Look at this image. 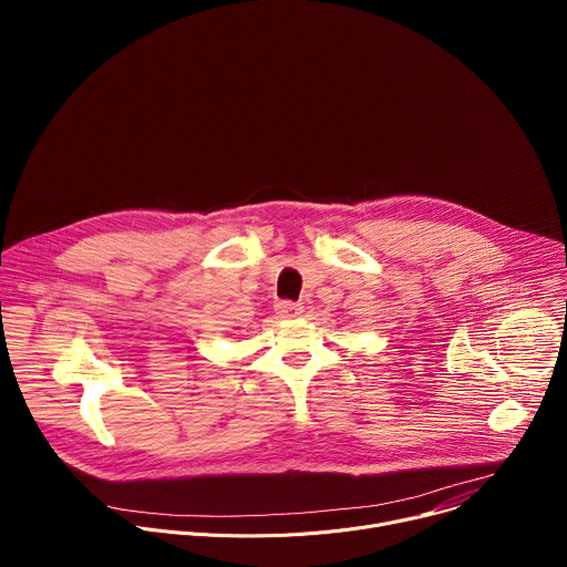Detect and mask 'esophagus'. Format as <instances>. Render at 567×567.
<instances>
[{
  "mask_svg": "<svg viewBox=\"0 0 567 567\" xmlns=\"http://www.w3.org/2000/svg\"><path fill=\"white\" fill-rule=\"evenodd\" d=\"M276 313H280L282 318H291V316L302 313V305L291 302V300H280V302H276Z\"/></svg>",
  "mask_w": 567,
  "mask_h": 567,
  "instance_id": "esophagus-1",
  "label": "esophagus"
}]
</instances>
